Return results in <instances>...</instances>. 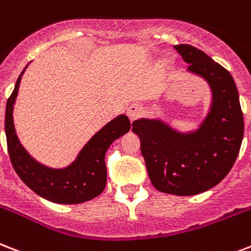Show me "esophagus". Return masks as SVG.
<instances>
[{"instance_id":"esophagus-1","label":"esophagus","mask_w":251,"mask_h":251,"mask_svg":"<svg viewBox=\"0 0 251 251\" xmlns=\"http://www.w3.org/2000/svg\"><path fill=\"white\" fill-rule=\"evenodd\" d=\"M141 113H142V108H141V105H130L127 110H126V114H127V117H129L130 121H134V120H137V118L141 116Z\"/></svg>"}]
</instances>
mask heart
<instances>
[{
    "label": "heart",
    "instance_id": "b5f03b06",
    "mask_svg": "<svg viewBox=\"0 0 251 251\" xmlns=\"http://www.w3.org/2000/svg\"><path fill=\"white\" fill-rule=\"evenodd\" d=\"M168 64H170V62L167 60V62H166V66H168Z\"/></svg>",
    "mask_w": 251,
    "mask_h": 251
}]
</instances>
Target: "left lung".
Returning <instances> with one entry per match:
<instances>
[{
	"instance_id": "left-lung-1",
	"label": "left lung",
	"mask_w": 251,
	"mask_h": 251,
	"mask_svg": "<svg viewBox=\"0 0 251 251\" xmlns=\"http://www.w3.org/2000/svg\"><path fill=\"white\" fill-rule=\"evenodd\" d=\"M174 47L189 64L187 71L209 85V112L188 133L159 118H139L131 130L141 139L152 185L164 194L192 196L213 188L232 170L244 138V116L232 75L194 46Z\"/></svg>"
}]
</instances>
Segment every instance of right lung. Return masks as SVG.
I'll use <instances>...</instances> for the list:
<instances>
[{
  "mask_svg": "<svg viewBox=\"0 0 251 251\" xmlns=\"http://www.w3.org/2000/svg\"><path fill=\"white\" fill-rule=\"evenodd\" d=\"M27 66L25 67V70ZM25 70L15 83L6 102L5 133L11 164L21 180L46 200L57 204H80L89 201L104 191L106 184L105 154L116 139L130 130V121L120 114L108 122L80 150L76 159L64 168H50L32 158L21 145L15 133L13 109Z\"/></svg>",
  "mask_w": 251,
  "mask_h": 251,
  "instance_id": "1",
  "label": "right lung"
}]
</instances>
